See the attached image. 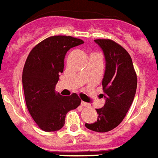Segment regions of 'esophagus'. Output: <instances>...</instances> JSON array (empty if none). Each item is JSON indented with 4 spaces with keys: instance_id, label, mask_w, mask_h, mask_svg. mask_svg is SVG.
<instances>
[{
    "instance_id": "1",
    "label": "esophagus",
    "mask_w": 158,
    "mask_h": 158,
    "mask_svg": "<svg viewBox=\"0 0 158 158\" xmlns=\"http://www.w3.org/2000/svg\"><path fill=\"white\" fill-rule=\"evenodd\" d=\"M81 106H83V107H90L91 105L90 104H88V103H86V102H83V101H81Z\"/></svg>"
}]
</instances>
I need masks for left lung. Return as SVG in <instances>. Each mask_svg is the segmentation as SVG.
<instances>
[{"label": "left lung", "mask_w": 158, "mask_h": 158, "mask_svg": "<svg viewBox=\"0 0 158 158\" xmlns=\"http://www.w3.org/2000/svg\"><path fill=\"white\" fill-rule=\"evenodd\" d=\"M94 41L102 49L106 59L102 80L106 103L102 108L96 109L97 121L85 126L90 130L105 133L117 127L124 119L135 99L137 76L130 55L122 46L109 39Z\"/></svg>", "instance_id": "obj_1"}]
</instances>
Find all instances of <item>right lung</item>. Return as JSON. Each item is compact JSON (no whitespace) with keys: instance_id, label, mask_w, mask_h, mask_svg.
<instances>
[{"instance_id":"right-lung-1","label":"right lung","mask_w":158,"mask_h":158,"mask_svg":"<svg viewBox=\"0 0 158 158\" xmlns=\"http://www.w3.org/2000/svg\"><path fill=\"white\" fill-rule=\"evenodd\" d=\"M82 43V40L71 36H51L35 46L26 59L22 76L25 102L32 118L43 131L61 129L68 111L81 104L77 94L64 97L56 93L55 86L63 72L67 51Z\"/></svg>"}]
</instances>
